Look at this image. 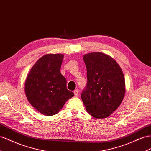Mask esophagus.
Segmentation results:
<instances>
[{
  "label": "esophagus",
  "instance_id": "34e87169",
  "mask_svg": "<svg viewBox=\"0 0 151 151\" xmlns=\"http://www.w3.org/2000/svg\"><path fill=\"white\" fill-rule=\"evenodd\" d=\"M74 94H75V97H78V95H79V94H78V91L75 90V91H74Z\"/></svg>",
  "mask_w": 151,
  "mask_h": 151
}]
</instances>
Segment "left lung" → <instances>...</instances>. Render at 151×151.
<instances>
[{"instance_id": "obj_1", "label": "left lung", "mask_w": 151, "mask_h": 151, "mask_svg": "<svg viewBox=\"0 0 151 151\" xmlns=\"http://www.w3.org/2000/svg\"><path fill=\"white\" fill-rule=\"evenodd\" d=\"M87 83L81 94L86 110L92 117L104 119L117 110L125 94L121 68L110 56L101 52L83 56Z\"/></svg>"}]
</instances>
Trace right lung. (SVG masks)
Segmentation results:
<instances>
[{
  "label": "right lung",
  "mask_w": 151,
  "mask_h": 151,
  "mask_svg": "<svg viewBox=\"0 0 151 151\" xmlns=\"http://www.w3.org/2000/svg\"><path fill=\"white\" fill-rule=\"evenodd\" d=\"M64 55L47 54L30 69L25 83V92L31 105L45 115H53L74 96L67 89L66 79L61 75Z\"/></svg>",
  "instance_id": "1"
}]
</instances>
